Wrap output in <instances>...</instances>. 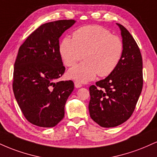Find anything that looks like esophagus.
Instances as JSON below:
<instances>
[{"instance_id":"1","label":"esophagus","mask_w":157,"mask_h":157,"mask_svg":"<svg viewBox=\"0 0 157 157\" xmlns=\"http://www.w3.org/2000/svg\"><path fill=\"white\" fill-rule=\"evenodd\" d=\"M75 86L76 88H80L81 86H82V84H81L80 82H77V81H75Z\"/></svg>"}]
</instances>
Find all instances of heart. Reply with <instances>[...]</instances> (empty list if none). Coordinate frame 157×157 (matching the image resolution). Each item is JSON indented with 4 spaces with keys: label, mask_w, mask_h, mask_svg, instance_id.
Segmentation results:
<instances>
[{
    "label": "heart",
    "mask_w": 157,
    "mask_h": 157,
    "mask_svg": "<svg viewBox=\"0 0 157 157\" xmlns=\"http://www.w3.org/2000/svg\"><path fill=\"white\" fill-rule=\"evenodd\" d=\"M60 53L65 65L72 67L70 78L86 82L97 75L107 77L116 69L123 55V43L109 30L97 25H88L73 32V38L65 37L60 44Z\"/></svg>",
    "instance_id": "1"
}]
</instances>
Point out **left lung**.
<instances>
[{
    "mask_svg": "<svg viewBox=\"0 0 157 157\" xmlns=\"http://www.w3.org/2000/svg\"><path fill=\"white\" fill-rule=\"evenodd\" d=\"M117 24L124 46L121 60L111 75L89 87L90 117L103 128L116 127L131 117L143 86L140 48L130 32Z\"/></svg>",
    "mask_w": 157,
    "mask_h": 157,
    "instance_id": "8db88e82",
    "label": "left lung"
}]
</instances>
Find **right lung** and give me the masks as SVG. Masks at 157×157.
I'll list each match as a JSON object with an SVG mask.
<instances>
[{"label":"right lung","instance_id":"1","mask_svg":"<svg viewBox=\"0 0 157 157\" xmlns=\"http://www.w3.org/2000/svg\"><path fill=\"white\" fill-rule=\"evenodd\" d=\"M75 20H60L40 26L20 46L13 72L14 94L23 114L33 125L51 128L64 117L73 91L71 80L55 82L66 68L59 39Z\"/></svg>","mask_w":157,"mask_h":157}]
</instances>
